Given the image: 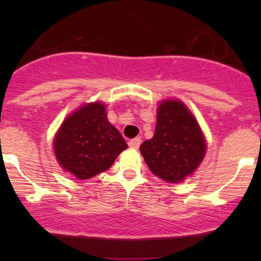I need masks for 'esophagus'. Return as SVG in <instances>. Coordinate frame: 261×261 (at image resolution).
Returning a JSON list of instances; mask_svg holds the SVG:
<instances>
[{
    "label": "esophagus",
    "instance_id": "34e87169",
    "mask_svg": "<svg viewBox=\"0 0 261 261\" xmlns=\"http://www.w3.org/2000/svg\"><path fill=\"white\" fill-rule=\"evenodd\" d=\"M140 144H141L140 138H135V139H133V140L128 141V146H130L131 149H139Z\"/></svg>",
    "mask_w": 261,
    "mask_h": 261
}]
</instances>
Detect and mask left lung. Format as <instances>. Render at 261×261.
<instances>
[{
  "mask_svg": "<svg viewBox=\"0 0 261 261\" xmlns=\"http://www.w3.org/2000/svg\"><path fill=\"white\" fill-rule=\"evenodd\" d=\"M140 151L156 177L178 183L197 169L206 143L187 107L179 101H164L158 109L154 136L141 144Z\"/></svg>",
  "mask_w": 261,
  "mask_h": 261,
  "instance_id": "obj_1",
  "label": "left lung"
}]
</instances>
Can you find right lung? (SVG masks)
Returning a JSON list of instances; mask_svg holds the SVG:
<instances>
[{"instance_id":"right-lung-1","label":"right lung","mask_w":261,"mask_h":261,"mask_svg":"<svg viewBox=\"0 0 261 261\" xmlns=\"http://www.w3.org/2000/svg\"><path fill=\"white\" fill-rule=\"evenodd\" d=\"M126 147L101 103H89L70 115L54 140L59 164L78 179H88L109 169Z\"/></svg>"}]
</instances>
